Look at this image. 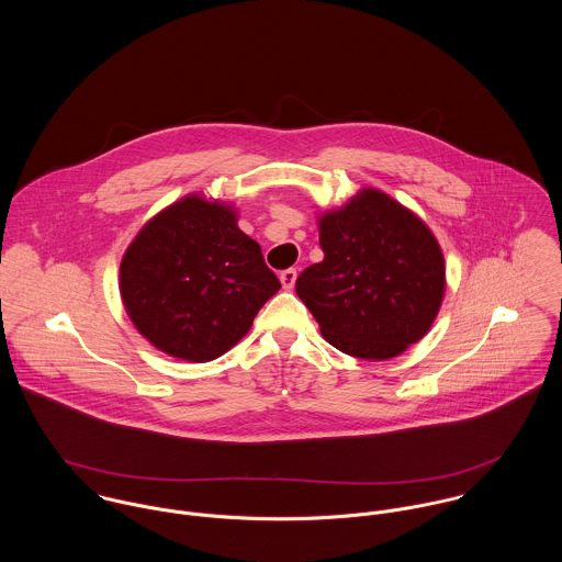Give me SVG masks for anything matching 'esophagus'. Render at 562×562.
<instances>
[{
  "label": "esophagus",
  "mask_w": 562,
  "mask_h": 562,
  "mask_svg": "<svg viewBox=\"0 0 562 562\" xmlns=\"http://www.w3.org/2000/svg\"><path fill=\"white\" fill-rule=\"evenodd\" d=\"M281 285H283V290H292L294 288V283H296V270L294 268H288V270H283L281 272Z\"/></svg>",
  "instance_id": "obj_1"
}]
</instances>
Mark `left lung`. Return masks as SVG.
<instances>
[{
  "mask_svg": "<svg viewBox=\"0 0 562 562\" xmlns=\"http://www.w3.org/2000/svg\"><path fill=\"white\" fill-rule=\"evenodd\" d=\"M324 259L296 294L337 350L385 361L419 341L446 294V259L428 225L379 188L318 214Z\"/></svg>",
  "mask_w": 562,
  "mask_h": 562,
  "instance_id": "obj_1",
  "label": "left lung"
}]
</instances>
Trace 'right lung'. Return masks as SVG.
<instances>
[{"instance_id":"obj_1","label":"right lung","mask_w":562,"mask_h":562,"mask_svg":"<svg viewBox=\"0 0 562 562\" xmlns=\"http://www.w3.org/2000/svg\"><path fill=\"white\" fill-rule=\"evenodd\" d=\"M281 283L238 207L190 192L149 218L119 270L123 307L168 357L205 363L234 348Z\"/></svg>"}]
</instances>
